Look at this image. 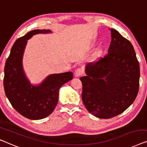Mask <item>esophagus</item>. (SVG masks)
Masks as SVG:
<instances>
[{
	"label": "esophagus",
	"mask_w": 147,
	"mask_h": 147,
	"mask_svg": "<svg viewBox=\"0 0 147 147\" xmlns=\"http://www.w3.org/2000/svg\"><path fill=\"white\" fill-rule=\"evenodd\" d=\"M84 74V70L82 68H78L75 71V76L76 77H79V76H82Z\"/></svg>",
	"instance_id": "34e87169"
}]
</instances>
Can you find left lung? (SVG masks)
Listing matches in <instances>:
<instances>
[{"mask_svg":"<svg viewBox=\"0 0 147 147\" xmlns=\"http://www.w3.org/2000/svg\"><path fill=\"white\" fill-rule=\"evenodd\" d=\"M108 54L86 66L82 101L88 111L101 119H110L125 111L139 92L140 66L131 43L111 29Z\"/></svg>","mask_w":147,"mask_h":147,"instance_id":"obj_1","label":"left lung"}]
</instances>
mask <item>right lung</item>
<instances>
[{
  "instance_id": "obj_1",
  "label": "right lung",
  "mask_w": 147,
  "mask_h": 147,
  "mask_svg": "<svg viewBox=\"0 0 147 147\" xmlns=\"http://www.w3.org/2000/svg\"><path fill=\"white\" fill-rule=\"evenodd\" d=\"M50 30H34L16 40L6 61L4 88L6 96L19 113L32 120L42 119L52 113L58 103L59 90L73 79L71 71L53 74L42 83L32 84L26 77L22 58L28 40L38 34H49Z\"/></svg>"
}]
</instances>
